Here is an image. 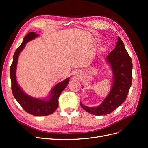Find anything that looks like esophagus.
Masks as SVG:
<instances>
[{
  "instance_id": "obj_1",
  "label": "esophagus",
  "mask_w": 148,
  "mask_h": 148,
  "mask_svg": "<svg viewBox=\"0 0 148 148\" xmlns=\"http://www.w3.org/2000/svg\"><path fill=\"white\" fill-rule=\"evenodd\" d=\"M77 74H78V75H77V76H79V77H80V75H82L81 72H80V73H79V72H78Z\"/></svg>"
}]
</instances>
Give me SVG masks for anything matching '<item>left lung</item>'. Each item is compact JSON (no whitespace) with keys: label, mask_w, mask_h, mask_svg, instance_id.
<instances>
[{"label":"left lung","mask_w":148,"mask_h":148,"mask_svg":"<svg viewBox=\"0 0 148 148\" xmlns=\"http://www.w3.org/2000/svg\"><path fill=\"white\" fill-rule=\"evenodd\" d=\"M112 73L111 89L104 101L97 107H88L80 102L82 108L95 115H107L125 101L132 83V60L120 37L116 47L106 57Z\"/></svg>","instance_id":"obj_1"}]
</instances>
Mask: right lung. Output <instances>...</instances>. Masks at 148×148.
Masks as SVG:
<instances>
[{"label": "right lung", "mask_w": 148, "mask_h": 148, "mask_svg": "<svg viewBox=\"0 0 148 148\" xmlns=\"http://www.w3.org/2000/svg\"><path fill=\"white\" fill-rule=\"evenodd\" d=\"M39 34L35 32H30L26 34L18 48L16 49L13 57V62L10 68V76L12 83V90L15 99L26 112L35 116H46L52 114L59 106V97L61 92L68 85L70 78L57 83L53 87L49 95L44 99L36 98L26 94L18 84L16 77V70L18 59L20 52L26 46V44L36 38Z\"/></svg>", "instance_id": "add662e5"}]
</instances>
